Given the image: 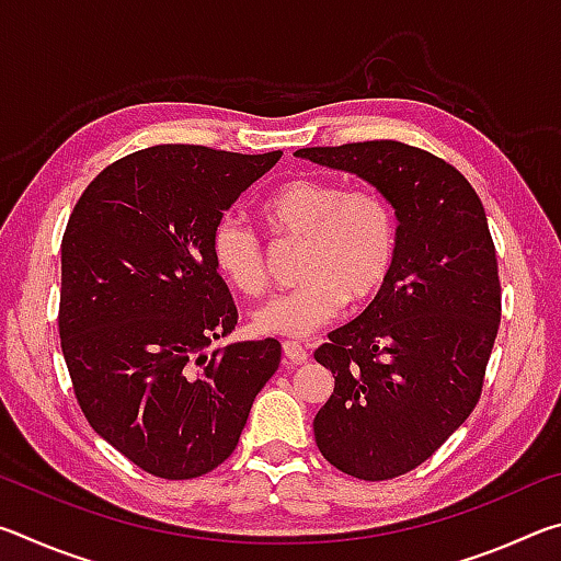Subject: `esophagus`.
Listing matches in <instances>:
<instances>
[{
    "label": "esophagus",
    "instance_id": "34e87169",
    "mask_svg": "<svg viewBox=\"0 0 561 561\" xmlns=\"http://www.w3.org/2000/svg\"><path fill=\"white\" fill-rule=\"evenodd\" d=\"M282 351H284V358H287L289 364H304V360L309 358L307 348H304L299 341H284Z\"/></svg>",
    "mask_w": 561,
    "mask_h": 561
}]
</instances>
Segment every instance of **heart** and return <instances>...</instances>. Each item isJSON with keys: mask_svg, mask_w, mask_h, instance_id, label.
<instances>
[{"mask_svg": "<svg viewBox=\"0 0 561 561\" xmlns=\"http://www.w3.org/2000/svg\"><path fill=\"white\" fill-rule=\"evenodd\" d=\"M277 237L304 240L297 287L254 309L252 329L270 336L301 339L329 324L346 299H374L396 257V215L378 190H348L339 180L294 178L262 203ZM213 262L242 294H262L267 264L257 232L242 217L225 215L213 227Z\"/></svg>", "mask_w": 561, "mask_h": 561, "instance_id": "b5f03b06", "label": "heart"}]
</instances>
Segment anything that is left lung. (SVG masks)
<instances>
[{
  "mask_svg": "<svg viewBox=\"0 0 561 561\" xmlns=\"http://www.w3.org/2000/svg\"><path fill=\"white\" fill-rule=\"evenodd\" d=\"M374 185L396 210L383 289L314 351L334 393L314 417L324 458L358 480L417 468L472 413L500 327L485 207L458 170L398 140L301 148Z\"/></svg>",
  "mask_w": 561,
  "mask_h": 561,
  "instance_id": "left-lung-1",
  "label": "left lung"
}]
</instances>
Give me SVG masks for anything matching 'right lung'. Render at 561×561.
I'll return each mask as SVG.
<instances>
[{"instance_id":"1","label":"right lung","mask_w":561,"mask_h":561,"mask_svg":"<svg viewBox=\"0 0 561 561\" xmlns=\"http://www.w3.org/2000/svg\"><path fill=\"white\" fill-rule=\"evenodd\" d=\"M279 150L153 146L83 190L61 242L59 336L76 401L103 440L165 480L215 470L279 368L277 339L237 341L213 227Z\"/></svg>"}]
</instances>
